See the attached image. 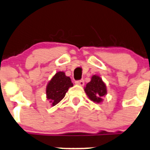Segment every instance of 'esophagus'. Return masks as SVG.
Instances as JSON below:
<instances>
[{"label": "esophagus", "mask_w": 150, "mask_h": 150, "mask_svg": "<svg viewBox=\"0 0 150 150\" xmlns=\"http://www.w3.org/2000/svg\"><path fill=\"white\" fill-rule=\"evenodd\" d=\"M75 83L77 84V85H79V86H83L84 85V81L83 80H80V81H75Z\"/></svg>", "instance_id": "1"}]
</instances>
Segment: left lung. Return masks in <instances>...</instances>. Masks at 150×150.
Wrapping results in <instances>:
<instances>
[{"label":"left lung","instance_id":"obj_1","mask_svg":"<svg viewBox=\"0 0 150 150\" xmlns=\"http://www.w3.org/2000/svg\"><path fill=\"white\" fill-rule=\"evenodd\" d=\"M84 91L91 101L100 103L103 101V97L107 94V86L99 75H94L84 87Z\"/></svg>","mask_w":150,"mask_h":150}]
</instances>
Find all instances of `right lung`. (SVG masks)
<instances>
[{"label":"right lung","instance_id":"add662e5","mask_svg":"<svg viewBox=\"0 0 150 150\" xmlns=\"http://www.w3.org/2000/svg\"><path fill=\"white\" fill-rule=\"evenodd\" d=\"M73 86L69 77L64 72H58L52 77L46 86V97L52 106L57 105L67 92L70 87Z\"/></svg>","mask_w":150,"mask_h":150}]
</instances>
